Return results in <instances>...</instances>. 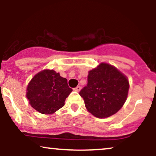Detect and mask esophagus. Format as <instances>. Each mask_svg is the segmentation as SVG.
<instances>
[{
	"label": "esophagus",
	"mask_w": 156,
	"mask_h": 156,
	"mask_svg": "<svg viewBox=\"0 0 156 156\" xmlns=\"http://www.w3.org/2000/svg\"><path fill=\"white\" fill-rule=\"evenodd\" d=\"M80 89H81L80 86H78V87H76V88H74V91H76V92H79Z\"/></svg>",
	"instance_id": "obj_1"
}]
</instances>
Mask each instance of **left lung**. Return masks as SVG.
I'll return each instance as SVG.
<instances>
[{"instance_id":"8db88e82","label":"left lung","mask_w":156,"mask_h":156,"mask_svg":"<svg viewBox=\"0 0 156 156\" xmlns=\"http://www.w3.org/2000/svg\"><path fill=\"white\" fill-rule=\"evenodd\" d=\"M88 83L80 90L85 106L98 118L116 114L124 105L128 97V78L111 64L101 63L89 72Z\"/></svg>"}]
</instances>
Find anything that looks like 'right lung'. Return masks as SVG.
Listing matches in <instances>:
<instances>
[{"label": "right lung", "mask_w": 156, "mask_h": 156, "mask_svg": "<svg viewBox=\"0 0 156 156\" xmlns=\"http://www.w3.org/2000/svg\"><path fill=\"white\" fill-rule=\"evenodd\" d=\"M73 89L67 80L53 69L36 74L27 87L26 97L30 105L41 114H51L64 105Z\"/></svg>", "instance_id": "1"}]
</instances>
